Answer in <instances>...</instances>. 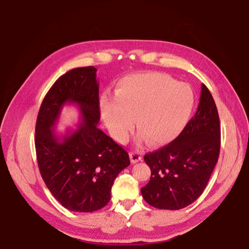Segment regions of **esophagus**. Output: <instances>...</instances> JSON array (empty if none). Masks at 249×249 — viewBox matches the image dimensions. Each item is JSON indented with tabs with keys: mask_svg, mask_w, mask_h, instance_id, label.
Instances as JSON below:
<instances>
[{
	"mask_svg": "<svg viewBox=\"0 0 249 249\" xmlns=\"http://www.w3.org/2000/svg\"><path fill=\"white\" fill-rule=\"evenodd\" d=\"M129 156H130V160H131V162H133V163L138 162V161H140V160H142V156H141L140 153L136 152V151H134V152H130Z\"/></svg>",
	"mask_w": 249,
	"mask_h": 249,
	"instance_id": "esophagus-1",
	"label": "esophagus"
}]
</instances>
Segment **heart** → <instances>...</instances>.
<instances>
[{"instance_id": "b5f03b06", "label": "heart", "mask_w": 249, "mask_h": 249, "mask_svg": "<svg viewBox=\"0 0 249 249\" xmlns=\"http://www.w3.org/2000/svg\"><path fill=\"white\" fill-rule=\"evenodd\" d=\"M193 89L160 72L125 76L118 81L115 96L104 93L99 109L114 139L123 142L136 126L151 145L169 143L187 125L195 108Z\"/></svg>"}]
</instances>
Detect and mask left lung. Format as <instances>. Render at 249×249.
<instances>
[{
  "label": "left lung",
  "mask_w": 249,
  "mask_h": 249,
  "mask_svg": "<svg viewBox=\"0 0 249 249\" xmlns=\"http://www.w3.org/2000/svg\"><path fill=\"white\" fill-rule=\"evenodd\" d=\"M220 151L219 116L212 94L201 87L197 112L170 143L144 155L151 178L142 197L160 210H181L197 200L211 178Z\"/></svg>",
  "instance_id": "1"
}]
</instances>
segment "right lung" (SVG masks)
<instances>
[{"label": "right lung", "mask_w": 249, "mask_h": 249, "mask_svg": "<svg viewBox=\"0 0 249 249\" xmlns=\"http://www.w3.org/2000/svg\"><path fill=\"white\" fill-rule=\"evenodd\" d=\"M97 70L67 71L54 82L41 103L35 127L38 168L46 186L72 212L91 213L107 204L118 174L129 166L128 153L98 128L100 120ZM73 103L82 122L57 136L54 131L62 107Z\"/></svg>", "instance_id": "1"}]
</instances>
